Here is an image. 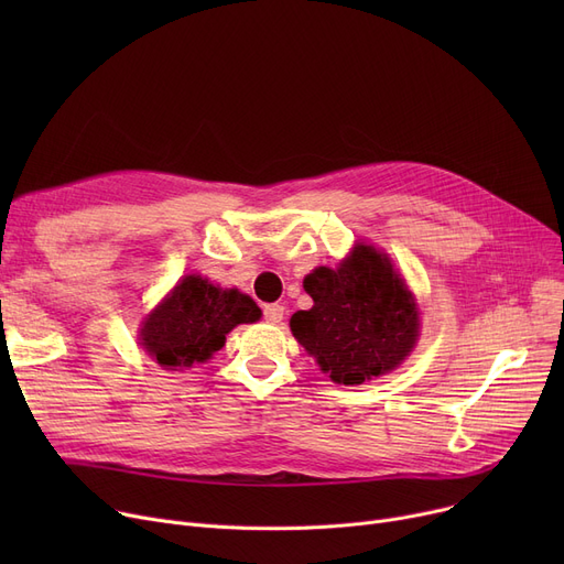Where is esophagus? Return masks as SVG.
I'll list each match as a JSON object with an SVG mask.
<instances>
[{
  "label": "esophagus",
  "instance_id": "obj_1",
  "mask_svg": "<svg viewBox=\"0 0 564 564\" xmlns=\"http://www.w3.org/2000/svg\"><path fill=\"white\" fill-rule=\"evenodd\" d=\"M262 317H264V322L279 324V322L283 319V306H279V304H267V306L262 308Z\"/></svg>",
  "mask_w": 564,
  "mask_h": 564
}]
</instances>
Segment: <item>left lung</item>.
<instances>
[{"label":"left lung","mask_w":564,"mask_h":564,"mask_svg":"<svg viewBox=\"0 0 564 564\" xmlns=\"http://www.w3.org/2000/svg\"><path fill=\"white\" fill-rule=\"evenodd\" d=\"M311 311L290 317L300 345L336 383H364L393 370L419 338V308L391 260L359 245L338 270L304 279Z\"/></svg>","instance_id":"left-lung-1"}]
</instances>
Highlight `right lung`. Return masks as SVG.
<instances>
[{"label":"right lung","instance_id":"right-lung-1","mask_svg":"<svg viewBox=\"0 0 564 564\" xmlns=\"http://www.w3.org/2000/svg\"><path fill=\"white\" fill-rule=\"evenodd\" d=\"M258 317L260 308L247 294L185 276L143 322L141 345L164 368H189L219 351L237 324Z\"/></svg>","mask_w":564,"mask_h":564}]
</instances>
